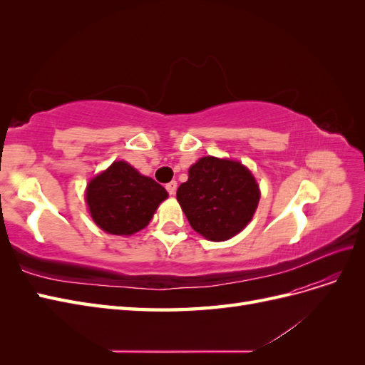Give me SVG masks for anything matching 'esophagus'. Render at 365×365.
<instances>
[{"label": "esophagus", "mask_w": 365, "mask_h": 365, "mask_svg": "<svg viewBox=\"0 0 365 365\" xmlns=\"http://www.w3.org/2000/svg\"><path fill=\"white\" fill-rule=\"evenodd\" d=\"M176 187H178V185H176L175 181H170L169 184H165V189H168L169 195H172V196L176 193Z\"/></svg>", "instance_id": "obj_1"}]
</instances>
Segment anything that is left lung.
I'll list each match as a JSON object with an SVG mask.
<instances>
[{"mask_svg":"<svg viewBox=\"0 0 365 365\" xmlns=\"http://www.w3.org/2000/svg\"><path fill=\"white\" fill-rule=\"evenodd\" d=\"M176 200L196 233L222 242L248 225L260 190L242 163L202 157L189 169V180L178 187Z\"/></svg>","mask_w":365,"mask_h":365,"instance_id":"8db88e82","label":"left lung"}]
</instances>
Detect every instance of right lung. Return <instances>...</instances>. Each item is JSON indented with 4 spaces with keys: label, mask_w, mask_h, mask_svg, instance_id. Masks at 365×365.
<instances>
[{
    "label": "right lung",
    "mask_w": 365,
    "mask_h": 365,
    "mask_svg": "<svg viewBox=\"0 0 365 365\" xmlns=\"http://www.w3.org/2000/svg\"><path fill=\"white\" fill-rule=\"evenodd\" d=\"M169 193L126 161H114L86 185L85 201L97 227L130 236L145 228Z\"/></svg>",
    "instance_id": "obj_1"
}]
</instances>
